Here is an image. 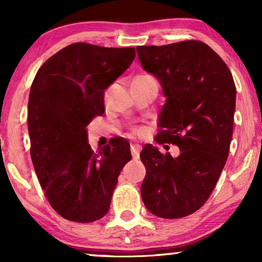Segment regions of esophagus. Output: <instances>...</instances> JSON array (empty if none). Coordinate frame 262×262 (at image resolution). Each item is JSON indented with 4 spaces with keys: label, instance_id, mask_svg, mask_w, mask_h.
<instances>
[{
    "label": "esophagus",
    "instance_id": "obj_1",
    "mask_svg": "<svg viewBox=\"0 0 262 262\" xmlns=\"http://www.w3.org/2000/svg\"><path fill=\"white\" fill-rule=\"evenodd\" d=\"M140 150H141V146L138 145V144H133V145H130V152L132 155H133L134 160H137V159L139 158Z\"/></svg>",
    "mask_w": 262,
    "mask_h": 262
}]
</instances>
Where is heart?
Returning a JSON list of instances; mask_svg holds the SVG:
<instances>
[{"mask_svg":"<svg viewBox=\"0 0 262 262\" xmlns=\"http://www.w3.org/2000/svg\"><path fill=\"white\" fill-rule=\"evenodd\" d=\"M146 76H148V75H140V76H137L135 79H140V77H146ZM133 133L135 135H143L144 133H145V130H144V128H141V127H135V128H133Z\"/></svg>","mask_w":262,"mask_h":262,"instance_id":"heart-1","label":"heart"}]
</instances>
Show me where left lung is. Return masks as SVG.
<instances>
[{"label":"left lung","instance_id":"1","mask_svg":"<svg viewBox=\"0 0 262 262\" xmlns=\"http://www.w3.org/2000/svg\"><path fill=\"white\" fill-rule=\"evenodd\" d=\"M137 52L144 70L158 77L166 96L156 143L180 148L172 158L151 144L144 146L141 198L158 217H187L207 202L227 162L235 112L233 75L200 40L143 45Z\"/></svg>","mask_w":262,"mask_h":262}]
</instances>
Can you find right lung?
Masks as SVG:
<instances>
[{
	"label": "right lung",
	"mask_w": 262,
	"mask_h": 262,
	"mask_svg": "<svg viewBox=\"0 0 262 262\" xmlns=\"http://www.w3.org/2000/svg\"><path fill=\"white\" fill-rule=\"evenodd\" d=\"M135 48L74 43L50 56L33 80L28 102L31 158L45 197L58 214L91 223L107 214L124 165V138L93 151L86 127L104 113V90L124 73Z\"/></svg>",
	"instance_id": "right-lung-1"
}]
</instances>
